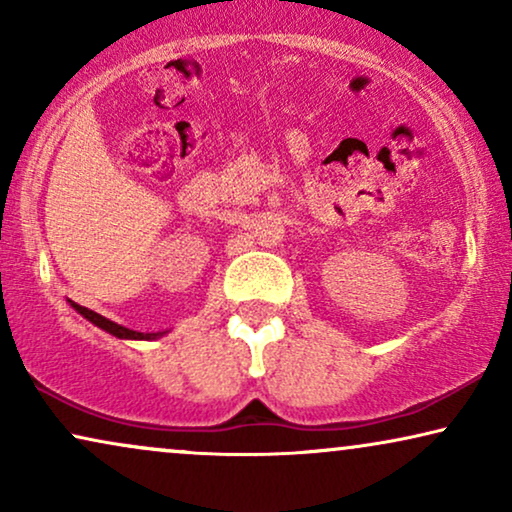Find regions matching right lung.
<instances>
[{
	"label": "right lung",
	"mask_w": 512,
	"mask_h": 512,
	"mask_svg": "<svg viewBox=\"0 0 512 512\" xmlns=\"http://www.w3.org/2000/svg\"><path fill=\"white\" fill-rule=\"evenodd\" d=\"M69 305H72L74 310L79 312L83 319H88L90 324H95L97 328H102V331H107V333H111V335H116V338H121V340H156V338H163V335L167 333V331H158V333H139V331H132V328H125V326H121V324H116V321H109L107 317H102V314H97V312H93V310H88V307L76 305V303H72V300H69Z\"/></svg>",
	"instance_id": "1"
}]
</instances>
